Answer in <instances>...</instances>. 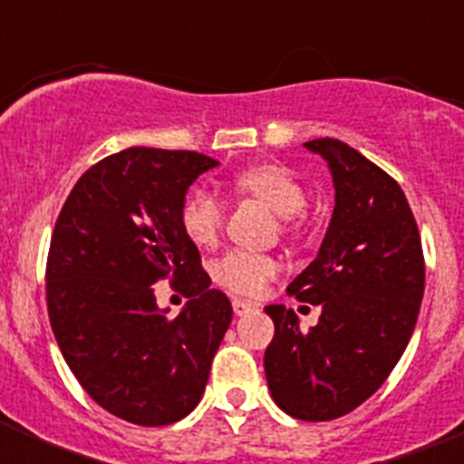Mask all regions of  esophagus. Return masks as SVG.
<instances>
[{
	"mask_svg": "<svg viewBox=\"0 0 464 464\" xmlns=\"http://www.w3.org/2000/svg\"><path fill=\"white\" fill-rule=\"evenodd\" d=\"M232 309H235L237 315H246L256 309V304H253V302H248V299H232Z\"/></svg>",
	"mask_w": 464,
	"mask_h": 464,
	"instance_id": "34e87169",
	"label": "esophagus"
}]
</instances>
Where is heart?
Returning a JSON list of instances; mask_svg holds the SVG:
<instances>
[{
	"label": "heart",
	"mask_w": 464,
	"mask_h": 464,
	"mask_svg": "<svg viewBox=\"0 0 464 464\" xmlns=\"http://www.w3.org/2000/svg\"><path fill=\"white\" fill-rule=\"evenodd\" d=\"M229 188L241 197H253L267 204L278 216L283 235H293L299 227V213L306 207V190L297 176L281 165H256L237 171ZM225 207L218 195L207 188H195L179 208V223L188 239L197 246H211L220 237ZM278 262L272 256L256 251H227L213 262V278L223 288L237 295H257L276 276Z\"/></svg>",
	"instance_id": "b5f03b06"
}]
</instances>
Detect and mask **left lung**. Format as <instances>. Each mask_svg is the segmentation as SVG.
I'll return each instance as SVG.
<instances>
[{
	"label": "left lung",
	"instance_id": "left-lung-1",
	"mask_svg": "<svg viewBox=\"0 0 464 464\" xmlns=\"http://www.w3.org/2000/svg\"><path fill=\"white\" fill-rule=\"evenodd\" d=\"M334 181L330 227L288 295L323 309L299 330L297 314L265 306L274 339L265 374L274 401L299 420H334L379 391L413 334L425 288V260L400 183L339 139H314Z\"/></svg>",
	"mask_w": 464,
	"mask_h": 464
}]
</instances>
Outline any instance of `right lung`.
Listing matches in <instances>:
<instances>
[{"label":"right lung","mask_w":464,"mask_h":464,"mask_svg":"<svg viewBox=\"0 0 464 464\" xmlns=\"http://www.w3.org/2000/svg\"><path fill=\"white\" fill-rule=\"evenodd\" d=\"M216 165L195 150L125 149L90 167L57 216L46 262L53 334L83 391L127 423L186 418L232 321L179 223L188 188ZM165 277L193 297L176 319L150 288Z\"/></svg>","instance_id":"add662e5"}]
</instances>
